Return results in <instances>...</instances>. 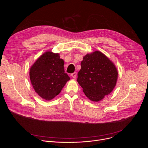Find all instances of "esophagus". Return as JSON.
I'll list each match as a JSON object with an SVG mask.
<instances>
[{"instance_id":"1","label":"esophagus","mask_w":148,"mask_h":148,"mask_svg":"<svg viewBox=\"0 0 148 148\" xmlns=\"http://www.w3.org/2000/svg\"><path fill=\"white\" fill-rule=\"evenodd\" d=\"M71 77H72L73 78H75L76 77H77V73H76V72L73 73H72V74H71Z\"/></svg>"}]
</instances>
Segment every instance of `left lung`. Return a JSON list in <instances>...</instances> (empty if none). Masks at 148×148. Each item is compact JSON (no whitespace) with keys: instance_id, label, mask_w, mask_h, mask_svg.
<instances>
[{"instance_id":"1","label":"left lung","mask_w":148,"mask_h":148,"mask_svg":"<svg viewBox=\"0 0 148 148\" xmlns=\"http://www.w3.org/2000/svg\"><path fill=\"white\" fill-rule=\"evenodd\" d=\"M77 81L86 97L98 102L114 89L118 73L114 63L103 53L95 51L83 57Z\"/></svg>"}]
</instances>
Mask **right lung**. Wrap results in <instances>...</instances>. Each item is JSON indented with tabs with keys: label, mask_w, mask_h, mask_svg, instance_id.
Instances as JSON below:
<instances>
[{
	"label": "right lung",
	"mask_w": 148,
	"mask_h": 148,
	"mask_svg": "<svg viewBox=\"0 0 148 148\" xmlns=\"http://www.w3.org/2000/svg\"><path fill=\"white\" fill-rule=\"evenodd\" d=\"M64 65L59 53L47 51L31 66L29 75L32 85L41 98L47 101L53 99L70 79L64 73Z\"/></svg>",
	"instance_id": "obj_1"
}]
</instances>
